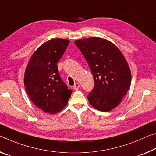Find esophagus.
<instances>
[{"instance_id": "34e87169", "label": "esophagus", "mask_w": 156, "mask_h": 156, "mask_svg": "<svg viewBox=\"0 0 156 156\" xmlns=\"http://www.w3.org/2000/svg\"><path fill=\"white\" fill-rule=\"evenodd\" d=\"M79 87H80V84L78 83H75V85H73V89L75 90H78V89H79Z\"/></svg>"}]
</instances>
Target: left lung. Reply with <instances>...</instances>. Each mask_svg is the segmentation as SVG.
<instances>
[{"instance_id": "8db88e82", "label": "left lung", "mask_w": 156, "mask_h": 156, "mask_svg": "<svg viewBox=\"0 0 156 156\" xmlns=\"http://www.w3.org/2000/svg\"><path fill=\"white\" fill-rule=\"evenodd\" d=\"M74 43L87 62L94 80V87L87 96L89 102L100 111L114 109L131 83V73L124 56L115 44L96 37Z\"/></svg>"}]
</instances>
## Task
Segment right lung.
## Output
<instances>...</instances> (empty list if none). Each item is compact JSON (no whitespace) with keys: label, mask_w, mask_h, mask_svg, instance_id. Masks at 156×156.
<instances>
[{"label":"right lung","mask_w":156,"mask_h":156,"mask_svg":"<svg viewBox=\"0 0 156 156\" xmlns=\"http://www.w3.org/2000/svg\"><path fill=\"white\" fill-rule=\"evenodd\" d=\"M69 44L68 39H52L37 49L24 74V85L34 105L45 112L55 114L67 104L72 91L63 82L58 61Z\"/></svg>","instance_id":"right-lung-1"}]
</instances>
